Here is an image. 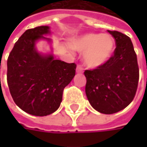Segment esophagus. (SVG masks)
<instances>
[{
    "mask_svg": "<svg viewBox=\"0 0 147 147\" xmlns=\"http://www.w3.org/2000/svg\"><path fill=\"white\" fill-rule=\"evenodd\" d=\"M76 72H77V73H82V72H83V67H82L81 65H77V66H76Z\"/></svg>",
    "mask_w": 147,
    "mask_h": 147,
    "instance_id": "1",
    "label": "esophagus"
}]
</instances>
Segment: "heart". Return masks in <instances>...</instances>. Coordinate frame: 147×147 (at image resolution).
I'll return each mask as SVG.
<instances>
[{
	"instance_id": "obj_1",
	"label": "heart",
	"mask_w": 147,
	"mask_h": 147,
	"mask_svg": "<svg viewBox=\"0 0 147 147\" xmlns=\"http://www.w3.org/2000/svg\"><path fill=\"white\" fill-rule=\"evenodd\" d=\"M71 46L76 51L84 53L83 60L87 66L96 68L105 64L111 57L115 41L107 34L89 33L74 40Z\"/></svg>"
}]
</instances>
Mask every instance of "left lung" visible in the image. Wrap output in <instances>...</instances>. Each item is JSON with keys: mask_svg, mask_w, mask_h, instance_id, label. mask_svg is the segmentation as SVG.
Masks as SVG:
<instances>
[{"mask_svg": "<svg viewBox=\"0 0 147 147\" xmlns=\"http://www.w3.org/2000/svg\"><path fill=\"white\" fill-rule=\"evenodd\" d=\"M116 48L109 60L94 70H86L85 92L94 109L113 114L134 100L139 82L137 56L130 38L117 30H108Z\"/></svg>", "mask_w": 147, "mask_h": 147, "instance_id": "1", "label": "left lung"}]
</instances>
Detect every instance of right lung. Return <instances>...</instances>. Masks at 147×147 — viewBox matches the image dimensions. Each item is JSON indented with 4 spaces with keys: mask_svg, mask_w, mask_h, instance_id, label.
Here are the masks:
<instances>
[{
    "mask_svg": "<svg viewBox=\"0 0 147 147\" xmlns=\"http://www.w3.org/2000/svg\"><path fill=\"white\" fill-rule=\"evenodd\" d=\"M48 26L27 30L16 42L7 59V84L15 104L24 111L43 117L60 105L64 88L71 82L76 65L42 55L36 42L46 39Z\"/></svg>",
    "mask_w": 147,
    "mask_h": 147,
    "instance_id": "right-lung-1",
    "label": "right lung"
}]
</instances>
